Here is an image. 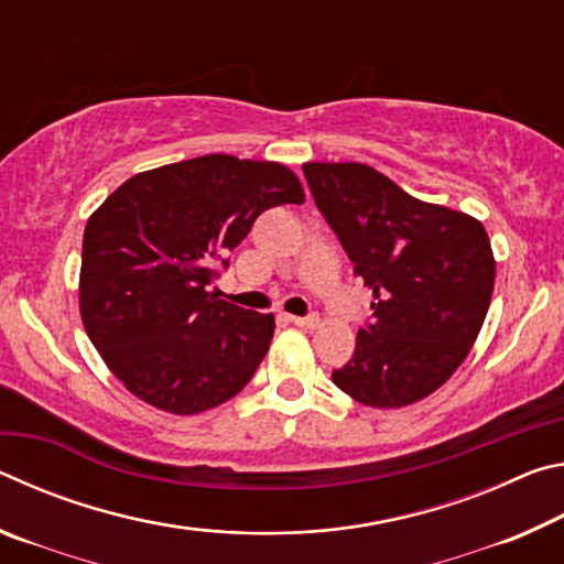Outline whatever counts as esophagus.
<instances>
[{
	"mask_svg": "<svg viewBox=\"0 0 564 564\" xmlns=\"http://www.w3.org/2000/svg\"><path fill=\"white\" fill-rule=\"evenodd\" d=\"M289 321L293 323V326H301V328H318L321 326V318L316 316V313H313V316H289Z\"/></svg>",
	"mask_w": 564,
	"mask_h": 564,
	"instance_id": "obj_1",
	"label": "esophagus"
}]
</instances>
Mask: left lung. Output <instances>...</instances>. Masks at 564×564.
<instances>
[{"instance_id":"8db88e82","label":"left lung","mask_w":564,"mask_h":564,"mask_svg":"<svg viewBox=\"0 0 564 564\" xmlns=\"http://www.w3.org/2000/svg\"><path fill=\"white\" fill-rule=\"evenodd\" d=\"M313 198L356 275L373 323L333 383L368 408H405L447 383L488 316L495 256L477 218L420 202L358 161L303 164Z\"/></svg>"}]
</instances>
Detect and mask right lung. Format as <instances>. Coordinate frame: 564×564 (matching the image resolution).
I'll return each mask as SVG.
<instances>
[{"label":"right lung","mask_w":564,"mask_h":564,"mask_svg":"<svg viewBox=\"0 0 564 564\" xmlns=\"http://www.w3.org/2000/svg\"><path fill=\"white\" fill-rule=\"evenodd\" d=\"M303 202L301 178L279 161L206 154L141 171L89 216L82 323L131 395L198 415L243 390L275 318L218 299L214 265L265 208Z\"/></svg>","instance_id":"obj_1"}]
</instances>
